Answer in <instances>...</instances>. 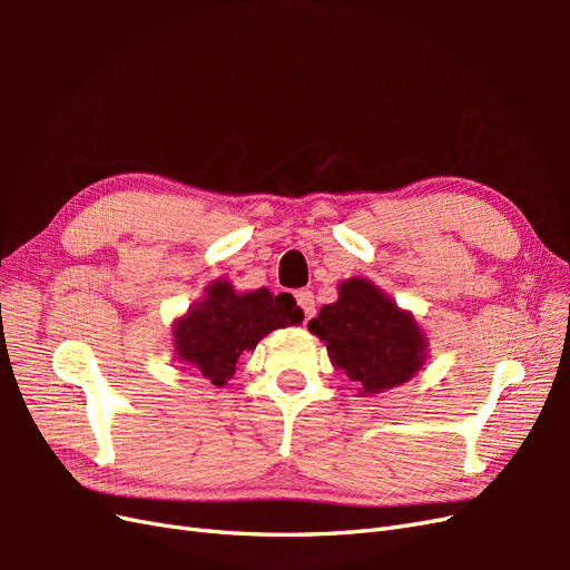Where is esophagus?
<instances>
[{
  "instance_id": "esophagus-1",
  "label": "esophagus",
  "mask_w": 570,
  "mask_h": 570,
  "mask_svg": "<svg viewBox=\"0 0 570 570\" xmlns=\"http://www.w3.org/2000/svg\"><path fill=\"white\" fill-rule=\"evenodd\" d=\"M295 297H297V304L302 306L304 316H306V318H314V316H316V299H314V292H308V289H299Z\"/></svg>"
}]
</instances>
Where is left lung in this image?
I'll use <instances>...</instances> for the list:
<instances>
[{
    "mask_svg": "<svg viewBox=\"0 0 570 570\" xmlns=\"http://www.w3.org/2000/svg\"><path fill=\"white\" fill-rule=\"evenodd\" d=\"M308 331L325 342L331 364L350 377L358 396L404 385L428 358V337L416 316L368 278L342 281L337 302L325 304L308 321Z\"/></svg>",
    "mask_w": 570,
    "mask_h": 570,
    "instance_id": "8db88e82",
    "label": "left lung"
}]
</instances>
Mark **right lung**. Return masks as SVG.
Instances as JSON below:
<instances>
[{"label":"right lung","instance_id":"right-lung-1","mask_svg":"<svg viewBox=\"0 0 570 570\" xmlns=\"http://www.w3.org/2000/svg\"><path fill=\"white\" fill-rule=\"evenodd\" d=\"M302 321L304 312L287 292H237L226 278H216L204 287V297L174 321L170 342L180 366L226 387L239 356L254 352L268 333Z\"/></svg>","mask_w":570,"mask_h":570}]
</instances>
